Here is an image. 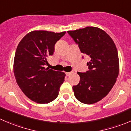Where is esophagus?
Instances as JSON below:
<instances>
[{"instance_id":"obj_1","label":"esophagus","mask_w":131,"mask_h":131,"mask_svg":"<svg viewBox=\"0 0 131 131\" xmlns=\"http://www.w3.org/2000/svg\"><path fill=\"white\" fill-rule=\"evenodd\" d=\"M65 73H66V75H67V76H69L70 75L71 73H72V72H65Z\"/></svg>"}]
</instances>
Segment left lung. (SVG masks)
<instances>
[{
  "label": "left lung",
  "mask_w": 131,
  "mask_h": 131,
  "mask_svg": "<svg viewBox=\"0 0 131 131\" xmlns=\"http://www.w3.org/2000/svg\"><path fill=\"white\" fill-rule=\"evenodd\" d=\"M81 53L88 56L89 70L77 72L79 83L73 86L74 95L86 104L96 103L109 93L119 73L118 51L113 40L104 30L95 27L68 30Z\"/></svg>",
  "instance_id": "obj_1"
}]
</instances>
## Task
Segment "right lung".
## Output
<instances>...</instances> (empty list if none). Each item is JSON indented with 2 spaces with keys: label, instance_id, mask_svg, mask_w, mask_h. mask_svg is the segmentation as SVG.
Segmentation results:
<instances>
[{
  "label": "right lung",
  "instance_id": "add662e5",
  "mask_svg": "<svg viewBox=\"0 0 131 131\" xmlns=\"http://www.w3.org/2000/svg\"><path fill=\"white\" fill-rule=\"evenodd\" d=\"M66 32L33 30L20 41L15 52L13 71L18 85L29 99L47 104L56 99L65 73L45 68L56 43Z\"/></svg>",
  "mask_w": 131,
  "mask_h": 131
}]
</instances>
